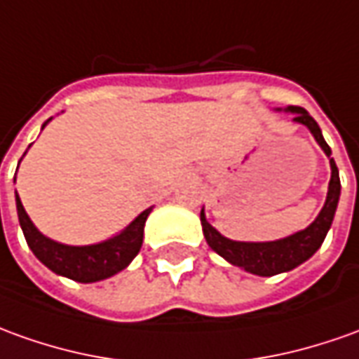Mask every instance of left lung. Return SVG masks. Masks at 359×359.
I'll list each match as a JSON object with an SVG mask.
<instances>
[{
    "instance_id": "left-lung-1",
    "label": "left lung",
    "mask_w": 359,
    "mask_h": 359,
    "mask_svg": "<svg viewBox=\"0 0 359 359\" xmlns=\"http://www.w3.org/2000/svg\"><path fill=\"white\" fill-rule=\"evenodd\" d=\"M278 111H281V109H278ZM283 111L293 113L295 115L293 121L299 125H305L311 130V135L315 137L318 147L323 148V152L330 162L328 194H326L325 205H323L320 212L316 215L315 221L311 222L307 229L295 232V234H289V236L279 238V241L242 242L222 236L212 224H209L207 217H205V209H201V226H203L207 244L229 264L242 268L248 273L259 276V278H271L278 273H285V271H291L293 268L301 266L303 262H307L325 242L326 232L330 231V224L334 221L336 207H338V199H340V175H338V168H336L334 158H332V150L326 144L320 127L316 125L315 118L311 117L305 109L287 107Z\"/></svg>"
}]
</instances>
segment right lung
Returning a JSON list of instances; mask_svg holds the SVG:
<instances>
[{
	"label": "right lung",
	"mask_w": 359,
	"mask_h": 359,
	"mask_svg": "<svg viewBox=\"0 0 359 359\" xmlns=\"http://www.w3.org/2000/svg\"><path fill=\"white\" fill-rule=\"evenodd\" d=\"M48 121L44 125H48ZM15 203H17V215H19V224L25 234V241L34 256L56 276L74 279L80 283H95L127 268L142 246L144 224L152 211V207H148L147 211L140 212L128 226H125L118 234L111 236L107 241L86 244V246H70V244H62L44 236L43 232L34 226L17 191H15Z\"/></svg>",
	"instance_id": "add662e5"
}]
</instances>
